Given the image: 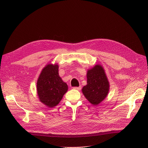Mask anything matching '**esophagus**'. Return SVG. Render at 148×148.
<instances>
[{
  "instance_id": "34e87169",
  "label": "esophagus",
  "mask_w": 148,
  "mask_h": 148,
  "mask_svg": "<svg viewBox=\"0 0 148 148\" xmlns=\"http://www.w3.org/2000/svg\"><path fill=\"white\" fill-rule=\"evenodd\" d=\"M73 89H75V90H80L82 89V87L81 86H79V87H73Z\"/></svg>"
}]
</instances>
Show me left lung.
I'll list each match as a JSON object with an SVG mask.
<instances>
[{
  "instance_id": "1",
  "label": "left lung",
  "mask_w": 148,
  "mask_h": 148,
  "mask_svg": "<svg viewBox=\"0 0 148 148\" xmlns=\"http://www.w3.org/2000/svg\"><path fill=\"white\" fill-rule=\"evenodd\" d=\"M109 87L104 68L96 65L88 71L87 84L83 87L82 92L91 104L97 106L107 96Z\"/></svg>"
}]
</instances>
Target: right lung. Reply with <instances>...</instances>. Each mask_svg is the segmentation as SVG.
<instances>
[{"instance_id": "add662e5", "label": "right lung", "mask_w": 148, "mask_h": 148, "mask_svg": "<svg viewBox=\"0 0 148 148\" xmlns=\"http://www.w3.org/2000/svg\"><path fill=\"white\" fill-rule=\"evenodd\" d=\"M58 69V65H47L37 81L39 99L50 108L57 106L68 90V85L59 77Z\"/></svg>"}]
</instances>
